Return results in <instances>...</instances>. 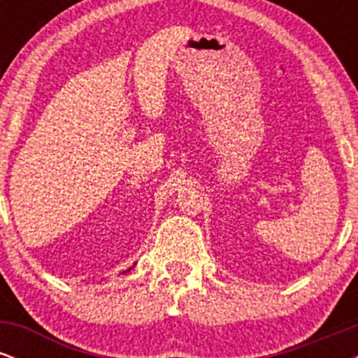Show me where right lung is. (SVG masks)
I'll return each mask as SVG.
<instances>
[{"label":"right lung","instance_id":"obj_1","mask_svg":"<svg viewBox=\"0 0 358 358\" xmlns=\"http://www.w3.org/2000/svg\"><path fill=\"white\" fill-rule=\"evenodd\" d=\"M127 271H129V269H127ZM124 273H126V271H124Z\"/></svg>","mask_w":358,"mask_h":358}]
</instances>
